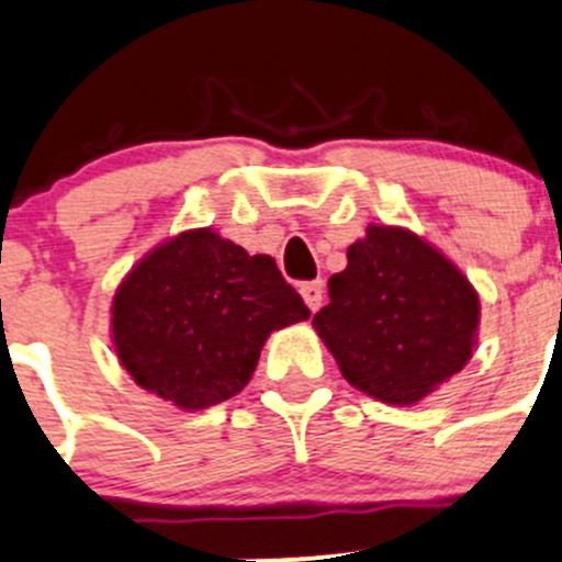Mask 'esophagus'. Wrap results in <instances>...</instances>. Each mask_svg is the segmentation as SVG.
Instances as JSON below:
<instances>
[{"label": "esophagus", "instance_id": "obj_1", "mask_svg": "<svg viewBox=\"0 0 562 562\" xmlns=\"http://www.w3.org/2000/svg\"><path fill=\"white\" fill-rule=\"evenodd\" d=\"M300 294H303L305 305H308L311 311H319V305H322V300H324V283L322 281L300 283Z\"/></svg>", "mask_w": 562, "mask_h": 562}]
</instances>
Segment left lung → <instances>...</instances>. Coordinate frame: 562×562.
I'll list each match as a JSON object with an SVG mask.
<instances>
[{"label":"left lung","mask_w":562,"mask_h":562,"mask_svg":"<svg viewBox=\"0 0 562 562\" xmlns=\"http://www.w3.org/2000/svg\"><path fill=\"white\" fill-rule=\"evenodd\" d=\"M346 259L314 327L351 386L411 406L465 368L479 294L438 248L403 227L370 224Z\"/></svg>","instance_id":"left-lung-1"}]
</instances>
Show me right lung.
Listing matches in <instances>:
<instances>
[{"mask_svg": "<svg viewBox=\"0 0 562 562\" xmlns=\"http://www.w3.org/2000/svg\"><path fill=\"white\" fill-rule=\"evenodd\" d=\"M308 316L273 257L189 229L156 246L115 289L113 346L143 390L200 411L238 395L268 335Z\"/></svg>", "mask_w": 562, "mask_h": 562, "instance_id": "obj_1", "label": "right lung"}]
</instances>
